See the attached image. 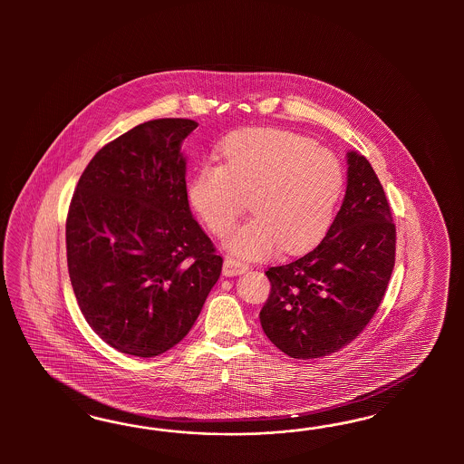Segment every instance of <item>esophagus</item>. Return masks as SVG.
<instances>
[{"mask_svg":"<svg viewBox=\"0 0 464 464\" xmlns=\"http://www.w3.org/2000/svg\"><path fill=\"white\" fill-rule=\"evenodd\" d=\"M245 270H248L246 264L239 262L238 258H235V256H226L225 266H223L225 276H238V274H243Z\"/></svg>","mask_w":464,"mask_h":464,"instance_id":"34e87169","label":"esophagus"}]
</instances>
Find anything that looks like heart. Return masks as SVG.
Segmentation results:
<instances>
[{
	"mask_svg": "<svg viewBox=\"0 0 464 464\" xmlns=\"http://www.w3.org/2000/svg\"><path fill=\"white\" fill-rule=\"evenodd\" d=\"M219 165H200L188 200L202 223L225 238L248 209L253 218L229 238L233 252L255 258L299 252L334 221L343 175L337 158L287 130L243 129L219 144Z\"/></svg>",
	"mask_w": 464,
	"mask_h": 464,
	"instance_id": "b5f03b06",
	"label": "heart"
}]
</instances>
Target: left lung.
I'll return each mask as SVG.
<instances>
[{
	"mask_svg": "<svg viewBox=\"0 0 464 464\" xmlns=\"http://www.w3.org/2000/svg\"><path fill=\"white\" fill-rule=\"evenodd\" d=\"M396 226L376 171L349 153L343 204L313 250L268 267L270 295L260 324L270 342L295 359L343 349L372 320L392 279Z\"/></svg>",
	"mask_w": 464,
	"mask_h": 464,
	"instance_id": "1",
	"label": "left lung"
}]
</instances>
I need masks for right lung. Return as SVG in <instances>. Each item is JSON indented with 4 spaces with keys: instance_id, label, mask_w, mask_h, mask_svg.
I'll list each match as a JSON object with an SVG mask.
<instances>
[{
    "instance_id": "1",
    "label": "right lung",
    "mask_w": 464,
    "mask_h": 464,
    "mask_svg": "<svg viewBox=\"0 0 464 464\" xmlns=\"http://www.w3.org/2000/svg\"><path fill=\"white\" fill-rule=\"evenodd\" d=\"M197 126L155 119L127 130L92 158L71 198V285L84 320L122 353L177 345L221 276L187 198L182 144Z\"/></svg>"
}]
</instances>
